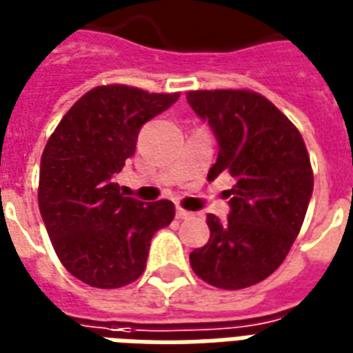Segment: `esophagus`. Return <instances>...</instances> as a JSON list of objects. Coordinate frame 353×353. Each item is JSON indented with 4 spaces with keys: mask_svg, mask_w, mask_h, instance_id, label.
<instances>
[{
    "mask_svg": "<svg viewBox=\"0 0 353 353\" xmlns=\"http://www.w3.org/2000/svg\"><path fill=\"white\" fill-rule=\"evenodd\" d=\"M176 217H177V219H191L192 214H191V212H187V210H181V208H177Z\"/></svg>",
    "mask_w": 353,
    "mask_h": 353,
    "instance_id": "1",
    "label": "esophagus"
}]
</instances>
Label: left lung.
I'll list each match as a JSON object with an SVG mask.
<instances>
[{
	"mask_svg": "<svg viewBox=\"0 0 353 353\" xmlns=\"http://www.w3.org/2000/svg\"><path fill=\"white\" fill-rule=\"evenodd\" d=\"M187 101L217 139L208 179L230 176L229 217L208 215L210 240L189 255L199 278L219 289L259 283L283 263L314 191L303 136L265 96L250 90H194Z\"/></svg>",
	"mask_w": 353,
	"mask_h": 353,
	"instance_id": "left-lung-1",
	"label": "left lung"
}]
</instances>
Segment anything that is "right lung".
<instances>
[{"label": "right lung", "mask_w": 353, "mask_h": 353, "mask_svg": "<svg viewBox=\"0 0 353 353\" xmlns=\"http://www.w3.org/2000/svg\"><path fill=\"white\" fill-rule=\"evenodd\" d=\"M177 98L124 85L92 88L47 141L39 212L58 259L90 288L115 289L138 280L151 238L176 215L170 200L145 204L124 196L113 177L136 151L141 126Z\"/></svg>", "instance_id": "1"}]
</instances>
